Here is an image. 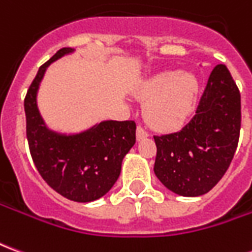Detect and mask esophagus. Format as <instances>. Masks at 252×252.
Wrapping results in <instances>:
<instances>
[{
  "mask_svg": "<svg viewBox=\"0 0 252 252\" xmlns=\"http://www.w3.org/2000/svg\"><path fill=\"white\" fill-rule=\"evenodd\" d=\"M148 136V132L143 128L142 126H137V129H136V137H137V140H143V139H146V137Z\"/></svg>",
  "mask_w": 252,
  "mask_h": 252,
  "instance_id": "obj_1",
  "label": "esophagus"
}]
</instances>
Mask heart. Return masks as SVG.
Returning <instances> with one entry per match:
<instances>
[{
  "label": "heart",
  "instance_id": "obj_1",
  "mask_svg": "<svg viewBox=\"0 0 252 252\" xmlns=\"http://www.w3.org/2000/svg\"><path fill=\"white\" fill-rule=\"evenodd\" d=\"M200 82L191 72L166 70L148 78L137 90V97L148 99L144 119L158 131L180 128L194 109Z\"/></svg>",
  "mask_w": 252,
  "mask_h": 252
}]
</instances>
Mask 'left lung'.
Instances as JSON below:
<instances>
[{"instance_id":"obj_1","label":"left lung","mask_w":252,"mask_h":252,"mask_svg":"<svg viewBox=\"0 0 252 252\" xmlns=\"http://www.w3.org/2000/svg\"><path fill=\"white\" fill-rule=\"evenodd\" d=\"M240 123V92L227 66L217 64L191 120L181 131L154 136L155 175L177 194L208 193L232 162Z\"/></svg>"}]
</instances>
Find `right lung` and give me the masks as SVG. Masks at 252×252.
I'll list each match as a JSON object with an SVG mask.
<instances>
[{
	"label": "right lung",
	"instance_id": "1",
	"mask_svg": "<svg viewBox=\"0 0 252 252\" xmlns=\"http://www.w3.org/2000/svg\"><path fill=\"white\" fill-rule=\"evenodd\" d=\"M72 48H61L40 66L24 99L27 139L41 178L68 200L90 202L106 194L119 178L121 162L136 142L135 121H102L77 135L48 129L41 119L36 94L46 68Z\"/></svg>",
	"mask_w": 252,
	"mask_h": 252
}]
</instances>
